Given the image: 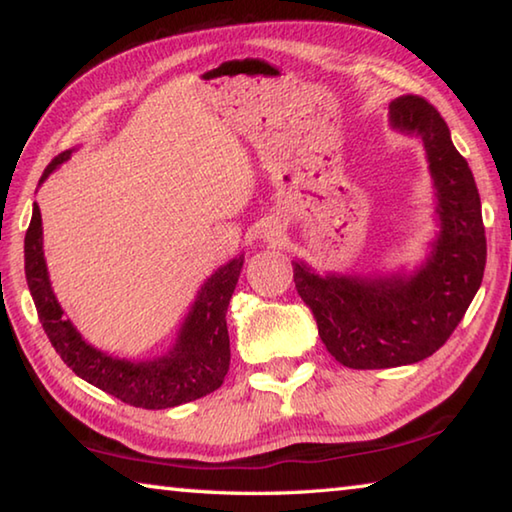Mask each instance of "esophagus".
Masks as SVG:
<instances>
[{
    "instance_id": "obj_1",
    "label": "esophagus",
    "mask_w": 512,
    "mask_h": 512,
    "mask_svg": "<svg viewBox=\"0 0 512 512\" xmlns=\"http://www.w3.org/2000/svg\"><path fill=\"white\" fill-rule=\"evenodd\" d=\"M264 239H266V241H271V244H280V239H282V230H277L275 225H273V228H266V230H264Z\"/></svg>"
}]
</instances>
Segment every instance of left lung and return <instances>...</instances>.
Here are the masks:
<instances>
[{
	"instance_id": "8db88e82",
	"label": "left lung",
	"mask_w": 512,
	"mask_h": 512,
	"mask_svg": "<svg viewBox=\"0 0 512 512\" xmlns=\"http://www.w3.org/2000/svg\"><path fill=\"white\" fill-rule=\"evenodd\" d=\"M397 133L420 137L436 196L438 235L411 273H325L302 259L293 282L316 318L327 352L354 370L395 368L431 357L452 336L481 287L485 228L467 160L440 112L422 97L388 103Z\"/></svg>"
}]
</instances>
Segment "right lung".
Wrapping results in <instances>:
<instances>
[{
  "mask_svg": "<svg viewBox=\"0 0 512 512\" xmlns=\"http://www.w3.org/2000/svg\"><path fill=\"white\" fill-rule=\"evenodd\" d=\"M72 153L74 149L56 155L42 173L40 185ZM241 266H244V255L216 268L201 284L169 352L155 359L133 361L94 348L83 339L72 320L65 318V311L51 289L45 250H42V216L38 203H33V216L24 237V273H27L31 298L60 359L88 384L140 409H171L194 402L223 384L230 368V336L225 314Z\"/></svg>",
  "mask_w": 512,
  "mask_h": 512,
  "instance_id": "add662e5",
  "label": "right lung"
}]
</instances>
